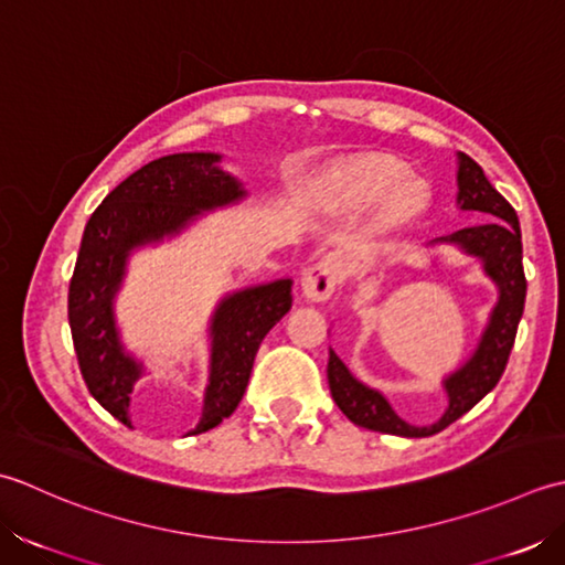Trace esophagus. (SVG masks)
I'll use <instances>...</instances> for the list:
<instances>
[{
  "mask_svg": "<svg viewBox=\"0 0 565 565\" xmlns=\"http://www.w3.org/2000/svg\"><path fill=\"white\" fill-rule=\"evenodd\" d=\"M339 285V266L337 260L324 258L315 263L312 268L305 270V278H302V290L309 299H315V302H324L333 295Z\"/></svg>",
  "mask_w": 565,
  "mask_h": 565,
  "instance_id": "1",
  "label": "esophagus"
}]
</instances>
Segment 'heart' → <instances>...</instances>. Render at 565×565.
I'll return each mask as SVG.
<instances>
[{
    "label": "heart",
    "instance_id": "1",
    "mask_svg": "<svg viewBox=\"0 0 565 565\" xmlns=\"http://www.w3.org/2000/svg\"><path fill=\"white\" fill-rule=\"evenodd\" d=\"M399 180V168L387 158L367 156L351 160L331 172V188L337 190L339 198L351 206H365L377 200L387 188ZM419 192L409 182H402L390 190L383 202H380V224L397 226L417 212Z\"/></svg>",
    "mask_w": 565,
    "mask_h": 565
}]
</instances>
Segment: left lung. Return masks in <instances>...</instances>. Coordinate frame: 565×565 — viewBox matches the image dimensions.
<instances>
[{"label": "left lung", "instance_id": "obj_1", "mask_svg": "<svg viewBox=\"0 0 565 565\" xmlns=\"http://www.w3.org/2000/svg\"><path fill=\"white\" fill-rule=\"evenodd\" d=\"M458 204L460 210H473L492 216L486 224L460 228V232L441 238L466 248L470 256H478L486 263V273L498 282L500 299L490 315V324L482 333L473 359L463 367H458L451 377H446L444 385L448 393V409L431 427H412L405 419H399L395 409L387 405V399L359 383L349 373V367L341 363L339 355L329 349L327 375L331 397L359 427L380 434L407 436V439L439 434L448 424L463 417L468 409H473L500 383L504 367H508L526 297L520 218H516L514 206L490 185L482 168L466 153H458Z\"/></svg>", "mask_w": 565, "mask_h": 565}]
</instances>
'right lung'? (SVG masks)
I'll return each mask as SVG.
<instances>
[{
  "mask_svg": "<svg viewBox=\"0 0 565 565\" xmlns=\"http://www.w3.org/2000/svg\"><path fill=\"white\" fill-rule=\"evenodd\" d=\"M216 153L163 156L114 188L85 226L67 290V321L89 395L126 427L129 395L141 365L124 353L114 327L111 297L119 290L131 248L175 234L202 210L244 198L238 182L218 170ZM292 307V280L248 287L226 297L212 319V375L204 412L192 434L232 417L246 393L260 341Z\"/></svg>",
  "mask_w": 565,
  "mask_h": 565,
  "instance_id": "right-lung-1",
  "label": "right lung"
}]
</instances>
